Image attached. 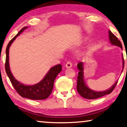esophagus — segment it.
<instances>
[{
    "label": "esophagus",
    "mask_w": 127,
    "mask_h": 127,
    "mask_svg": "<svg viewBox=\"0 0 127 127\" xmlns=\"http://www.w3.org/2000/svg\"><path fill=\"white\" fill-rule=\"evenodd\" d=\"M72 67V63H71V62H67V63L65 64V67L66 68H71Z\"/></svg>",
    "instance_id": "esophagus-1"
}]
</instances>
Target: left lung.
Here are the masks:
<instances>
[{
  "label": "left lung",
  "instance_id": "left-lung-1",
  "mask_svg": "<svg viewBox=\"0 0 127 127\" xmlns=\"http://www.w3.org/2000/svg\"><path fill=\"white\" fill-rule=\"evenodd\" d=\"M109 38L110 42L112 45L119 46L121 49L123 48L122 44H121L120 41L118 39L116 35L113 34L110 30H109ZM123 68L124 66V60L123 56ZM77 67L79 71L78 72V80H77V85H76V89H77L78 92L81 95L82 97L88 99H94L100 98L102 96H104L106 94H109L111 93L112 91L115 88L116 86L117 83V81L108 90L103 91V92H95V91L92 90V89L89 88L86 85L84 81L83 76V62H79L78 64ZM122 70V71H123Z\"/></svg>",
  "mask_w": 127,
  "mask_h": 127
}]
</instances>
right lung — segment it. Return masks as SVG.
Returning <instances> with one entry per match:
<instances>
[{
    "instance_id": "right-lung-1",
    "label": "right lung",
    "mask_w": 127,
    "mask_h": 127,
    "mask_svg": "<svg viewBox=\"0 0 127 127\" xmlns=\"http://www.w3.org/2000/svg\"><path fill=\"white\" fill-rule=\"evenodd\" d=\"M28 27H24L18 32V33L12 39L6 48V57L5 63V69L6 74L9 78L11 83L14 89L21 97L33 100L45 99L49 97L52 92L54 81L59 73L61 72L62 67L61 64H58L52 67L45 77L41 81L34 85L27 86L18 82L11 72L9 66V48L17 36L22 33Z\"/></svg>"
}]
</instances>
